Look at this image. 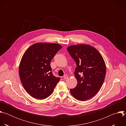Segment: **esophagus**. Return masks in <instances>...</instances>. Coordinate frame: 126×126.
<instances>
[{"label":"esophagus","mask_w":126,"mask_h":126,"mask_svg":"<svg viewBox=\"0 0 126 126\" xmlns=\"http://www.w3.org/2000/svg\"><path fill=\"white\" fill-rule=\"evenodd\" d=\"M64 79H68V75H64Z\"/></svg>","instance_id":"1"}]
</instances>
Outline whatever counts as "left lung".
Returning a JSON list of instances; mask_svg holds the SVG:
<instances>
[{
	"instance_id": "8db88e82",
	"label": "left lung",
	"mask_w": 126,
	"mask_h": 126,
	"mask_svg": "<svg viewBox=\"0 0 126 126\" xmlns=\"http://www.w3.org/2000/svg\"><path fill=\"white\" fill-rule=\"evenodd\" d=\"M67 49L77 65L74 75L77 85L70 89V93L78 100H87L98 93L103 84L105 62L98 50L89 45H71Z\"/></svg>"
}]
</instances>
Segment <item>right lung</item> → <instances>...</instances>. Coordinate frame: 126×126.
Returning <instances> with one entry per match:
<instances>
[{
	"instance_id": "1",
	"label": "right lung",
	"mask_w": 126,
	"mask_h": 126,
	"mask_svg": "<svg viewBox=\"0 0 126 126\" xmlns=\"http://www.w3.org/2000/svg\"><path fill=\"white\" fill-rule=\"evenodd\" d=\"M62 47L56 43H36L24 53L19 74L23 87L32 97L44 99L52 94L60 78L53 75L50 62Z\"/></svg>"
}]
</instances>
